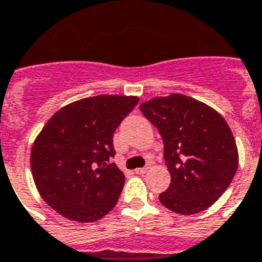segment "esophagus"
Returning <instances> with one entry per match:
<instances>
[{
    "label": "esophagus",
    "instance_id": "obj_1",
    "mask_svg": "<svg viewBox=\"0 0 262 262\" xmlns=\"http://www.w3.org/2000/svg\"><path fill=\"white\" fill-rule=\"evenodd\" d=\"M149 168H150V164H146L145 167H142V168H137V169H136V173H137V175H144V173H145V172H148L149 171Z\"/></svg>",
    "mask_w": 262,
    "mask_h": 262
}]
</instances>
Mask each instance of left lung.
<instances>
[{
  "label": "left lung",
  "instance_id": "left-lung-1",
  "mask_svg": "<svg viewBox=\"0 0 262 262\" xmlns=\"http://www.w3.org/2000/svg\"><path fill=\"white\" fill-rule=\"evenodd\" d=\"M140 110L164 142L171 184L159 195L161 203L183 215L214 205L238 168L237 145L223 117L182 94L153 98Z\"/></svg>",
  "mask_w": 262,
  "mask_h": 262
}]
</instances>
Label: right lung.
<instances>
[{
	"label": "right lung",
	"instance_id": "1",
	"mask_svg": "<svg viewBox=\"0 0 262 262\" xmlns=\"http://www.w3.org/2000/svg\"><path fill=\"white\" fill-rule=\"evenodd\" d=\"M137 103V97L86 98L64 106L42 127L32 146V175L60 215L94 222L116 206L125 176L112 161L113 136Z\"/></svg>",
	"mask_w": 262,
	"mask_h": 262
}]
</instances>
